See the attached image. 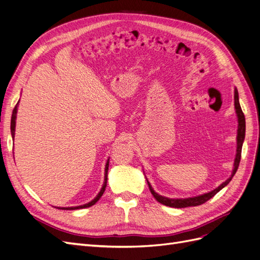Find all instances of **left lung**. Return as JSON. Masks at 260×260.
<instances>
[{
  "mask_svg": "<svg viewBox=\"0 0 260 260\" xmlns=\"http://www.w3.org/2000/svg\"><path fill=\"white\" fill-rule=\"evenodd\" d=\"M234 106H235V109H237V114H238V118H239V129H238L237 157H235V160H234V169H233V172H232V176L226 181H224V182L221 185L218 186L217 188H215L214 191H211V192L206 193V194L200 195V196H196V198L183 199V200H172V199L164 198V196L155 193V191L152 188L151 184L147 182L149 191H151L152 195L156 199L157 202H159L160 204H162V205H166V206H169V207H175V208L199 206V205H202V204H204V203H206L208 200H210L212 196H215L220 190H221V188H223L228 183L230 182L232 177L235 175V172H237V170L239 168V165H240V161H241L242 146H243V142H244V138H245V117H244V114L242 112V108H241L240 102H239V93H238L237 89L234 90Z\"/></svg>",
  "mask_w": 260,
  "mask_h": 260,
  "instance_id": "left-lung-1",
  "label": "left lung"
}]
</instances>
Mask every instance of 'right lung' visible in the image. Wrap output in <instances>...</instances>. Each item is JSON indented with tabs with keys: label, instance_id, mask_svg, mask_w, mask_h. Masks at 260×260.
<instances>
[{
	"label": "right lung",
	"instance_id": "obj_1",
	"mask_svg": "<svg viewBox=\"0 0 260 260\" xmlns=\"http://www.w3.org/2000/svg\"><path fill=\"white\" fill-rule=\"evenodd\" d=\"M17 105H18V103L16 104V106H15V108L13 109V114H12V120H11V131H12V136H13V138H14V133H15V123H16V121H15V119H16V113H17ZM108 164H109V159L107 160V164H106V167H105V181H104V184H103V187H102V190H101V192L98 194V196L95 199H94L92 202H90V203H88V204H85V205H83V206H78V207H67V208H64V207H57L58 209H69V210H72V209H80V208H86V207H90V206H93L94 204H95L100 199H101V196L103 195V193H104V191H105V187H106V183H107V171H108Z\"/></svg>",
	"mask_w": 260,
	"mask_h": 260
}]
</instances>
